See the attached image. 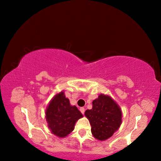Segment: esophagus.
<instances>
[{"mask_svg": "<svg viewBox=\"0 0 161 161\" xmlns=\"http://www.w3.org/2000/svg\"><path fill=\"white\" fill-rule=\"evenodd\" d=\"M80 111L81 112V114H84V111H85V108H83V107L80 108Z\"/></svg>", "mask_w": 161, "mask_h": 161, "instance_id": "esophagus-1", "label": "esophagus"}]
</instances>
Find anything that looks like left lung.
I'll use <instances>...</instances> for the list:
<instances>
[{
	"label": "left lung",
	"instance_id": "left-lung-1",
	"mask_svg": "<svg viewBox=\"0 0 161 161\" xmlns=\"http://www.w3.org/2000/svg\"><path fill=\"white\" fill-rule=\"evenodd\" d=\"M85 116L92 126L94 137L105 141L111 137L121 124V110L112 98L100 94L92 102V108L85 111Z\"/></svg>",
	"mask_w": 161,
	"mask_h": 161
}]
</instances>
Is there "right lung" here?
<instances>
[{"instance_id": "1", "label": "right lung", "mask_w": 161, "mask_h": 161, "mask_svg": "<svg viewBox=\"0 0 161 161\" xmlns=\"http://www.w3.org/2000/svg\"><path fill=\"white\" fill-rule=\"evenodd\" d=\"M48 128L54 135L64 138L75 129L76 121L83 117L76 106H72L64 92L57 94L45 111Z\"/></svg>"}]
</instances>
